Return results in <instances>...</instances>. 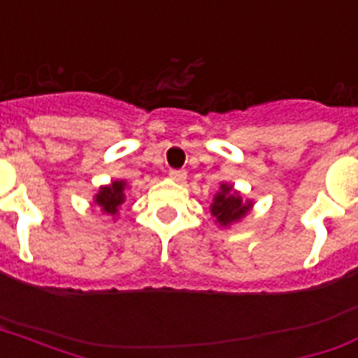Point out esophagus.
Returning a JSON list of instances; mask_svg holds the SVG:
<instances>
[{
    "label": "esophagus",
    "mask_w": 358,
    "mask_h": 358,
    "mask_svg": "<svg viewBox=\"0 0 358 358\" xmlns=\"http://www.w3.org/2000/svg\"><path fill=\"white\" fill-rule=\"evenodd\" d=\"M170 179H173L176 182H185V181H187V171L171 170L170 171Z\"/></svg>",
    "instance_id": "1"
}]
</instances>
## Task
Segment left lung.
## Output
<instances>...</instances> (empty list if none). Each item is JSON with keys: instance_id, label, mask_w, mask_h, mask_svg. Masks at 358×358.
<instances>
[{"instance_id": "obj_1", "label": "left lung", "mask_w": 358, "mask_h": 358, "mask_svg": "<svg viewBox=\"0 0 358 358\" xmlns=\"http://www.w3.org/2000/svg\"><path fill=\"white\" fill-rule=\"evenodd\" d=\"M254 207L252 199H245L239 190H235L234 185L220 182L218 192L210 203V217L215 218V224L220 228H229L231 224L241 222Z\"/></svg>"}]
</instances>
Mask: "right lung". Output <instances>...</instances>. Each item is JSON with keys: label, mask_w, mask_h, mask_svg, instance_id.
Returning a JSON list of instances; mask_svg holds the SVG:
<instances>
[{"label": "right lung", "mask_w": 358, "mask_h": 358, "mask_svg": "<svg viewBox=\"0 0 358 358\" xmlns=\"http://www.w3.org/2000/svg\"><path fill=\"white\" fill-rule=\"evenodd\" d=\"M127 190H129V182L124 179L112 181L110 185H102L93 196V203H95V207H101L104 215L115 218L119 217V209L127 199V196H124Z\"/></svg>", "instance_id": "right-lung-1"}]
</instances>
